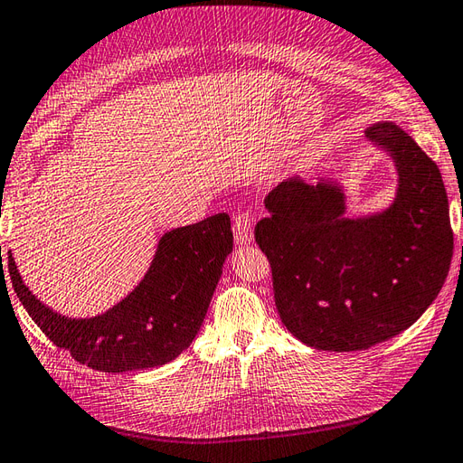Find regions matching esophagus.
Segmentation results:
<instances>
[{"mask_svg":"<svg viewBox=\"0 0 463 463\" xmlns=\"http://www.w3.org/2000/svg\"><path fill=\"white\" fill-rule=\"evenodd\" d=\"M234 241L239 246H249L252 242V217L249 211H242L234 217Z\"/></svg>","mask_w":463,"mask_h":463,"instance_id":"obj_1","label":"esophagus"}]
</instances>
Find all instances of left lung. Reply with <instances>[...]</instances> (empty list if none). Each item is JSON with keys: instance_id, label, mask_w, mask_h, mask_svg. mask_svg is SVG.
Instances as JSON below:
<instances>
[{"instance_id": "left-lung-1", "label": "left lung", "mask_w": 463, "mask_h": 463, "mask_svg": "<svg viewBox=\"0 0 463 463\" xmlns=\"http://www.w3.org/2000/svg\"><path fill=\"white\" fill-rule=\"evenodd\" d=\"M364 136L394 159L389 209L349 219L335 181L296 175L268 193L270 214L254 229L282 324L321 351L369 349L411 327L442 289L454 252L438 165L392 122Z\"/></svg>"}]
</instances>
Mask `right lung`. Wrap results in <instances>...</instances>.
Segmentation results:
<instances>
[{"label":"right lung","mask_w":463,"mask_h":463,"mask_svg":"<svg viewBox=\"0 0 463 463\" xmlns=\"http://www.w3.org/2000/svg\"><path fill=\"white\" fill-rule=\"evenodd\" d=\"M231 252L227 213L169 231L161 236L152 266L134 292L89 319L61 316L41 304L21 280L12 250L7 268L19 302L57 347L90 369L126 373L159 367L191 345Z\"/></svg>","instance_id":"add662e5"}]
</instances>
